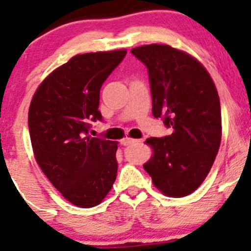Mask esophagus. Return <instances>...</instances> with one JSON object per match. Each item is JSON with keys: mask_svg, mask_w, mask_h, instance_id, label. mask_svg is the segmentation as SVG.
Segmentation results:
<instances>
[{"mask_svg": "<svg viewBox=\"0 0 251 251\" xmlns=\"http://www.w3.org/2000/svg\"><path fill=\"white\" fill-rule=\"evenodd\" d=\"M139 143L138 139H132V138H124L121 140V144L123 145H132V144H137Z\"/></svg>", "mask_w": 251, "mask_h": 251, "instance_id": "34e87169", "label": "esophagus"}]
</instances>
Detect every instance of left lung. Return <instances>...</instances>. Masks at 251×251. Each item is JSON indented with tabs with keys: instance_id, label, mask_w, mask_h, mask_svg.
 <instances>
[{
	"instance_id": "left-lung-1",
	"label": "left lung",
	"mask_w": 251,
	"mask_h": 251,
	"mask_svg": "<svg viewBox=\"0 0 251 251\" xmlns=\"http://www.w3.org/2000/svg\"><path fill=\"white\" fill-rule=\"evenodd\" d=\"M131 53L148 68L152 114L170 136L147 139L153 155L144 164L163 194L182 198L203 182L222 139L218 92L200 62L169 45L139 46Z\"/></svg>"
}]
</instances>
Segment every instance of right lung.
Returning a JSON list of instances; mask_svg holds the SVG:
<instances>
[{
  "instance_id": "add662e5",
  "label": "right lung",
  "mask_w": 251,
  "mask_h": 251,
  "mask_svg": "<svg viewBox=\"0 0 251 251\" xmlns=\"http://www.w3.org/2000/svg\"><path fill=\"white\" fill-rule=\"evenodd\" d=\"M126 50L77 54L43 81L32 99L28 128L35 161L63 197L99 205L117 178L118 143L89 136L102 120L100 89Z\"/></svg>"
}]
</instances>
